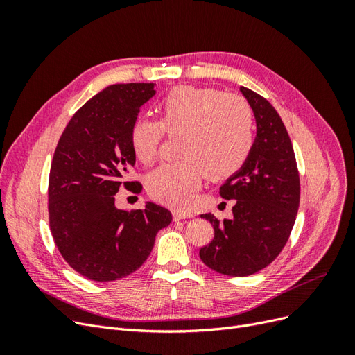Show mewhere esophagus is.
Wrapping results in <instances>:
<instances>
[{
    "label": "esophagus",
    "mask_w": 355,
    "mask_h": 355,
    "mask_svg": "<svg viewBox=\"0 0 355 355\" xmlns=\"http://www.w3.org/2000/svg\"><path fill=\"white\" fill-rule=\"evenodd\" d=\"M192 218V213L184 211V210H173V220H182V219H189Z\"/></svg>",
    "instance_id": "1"
}]
</instances>
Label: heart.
Instances as JSON below:
<instances>
[{
    "label": "heart",
    "instance_id": "b5f03b06",
    "mask_svg": "<svg viewBox=\"0 0 355 355\" xmlns=\"http://www.w3.org/2000/svg\"><path fill=\"white\" fill-rule=\"evenodd\" d=\"M159 120L139 118L130 145L144 164L155 159L164 135L175 137L178 159L146 178L148 194L170 207L187 209L202 175L225 180L243 168L253 148V111L239 94L213 87L176 85L157 103Z\"/></svg>",
    "mask_w": 355,
    "mask_h": 355
}]
</instances>
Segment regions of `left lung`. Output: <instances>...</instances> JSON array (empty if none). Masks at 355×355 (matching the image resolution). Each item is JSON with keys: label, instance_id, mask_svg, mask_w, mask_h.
Returning <instances> with one entry per match:
<instances>
[{"label": "left lung", "instance_id": "8db88e82", "mask_svg": "<svg viewBox=\"0 0 355 355\" xmlns=\"http://www.w3.org/2000/svg\"><path fill=\"white\" fill-rule=\"evenodd\" d=\"M250 103L257 133L249 159L220 187L225 200H235L232 219L201 214L214 230L200 249L201 261L223 275L247 277L270 265L282 253L296 220L300 180L286 125L261 94L241 87Z\"/></svg>", "mask_w": 355, "mask_h": 355}]
</instances>
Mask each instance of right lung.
I'll return each instance as SVG.
<instances>
[{
    "label": "right lung",
    "instance_id": "obj_1",
    "mask_svg": "<svg viewBox=\"0 0 355 355\" xmlns=\"http://www.w3.org/2000/svg\"><path fill=\"white\" fill-rule=\"evenodd\" d=\"M155 94L153 83L112 84L72 115L49 178L53 240L72 270L93 282L130 275L151 253L171 213L146 202L132 211L115 207L120 187L139 194L141 182L124 180L136 155L130 130L141 106Z\"/></svg>",
    "mask_w": 355,
    "mask_h": 355
}]
</instances>
